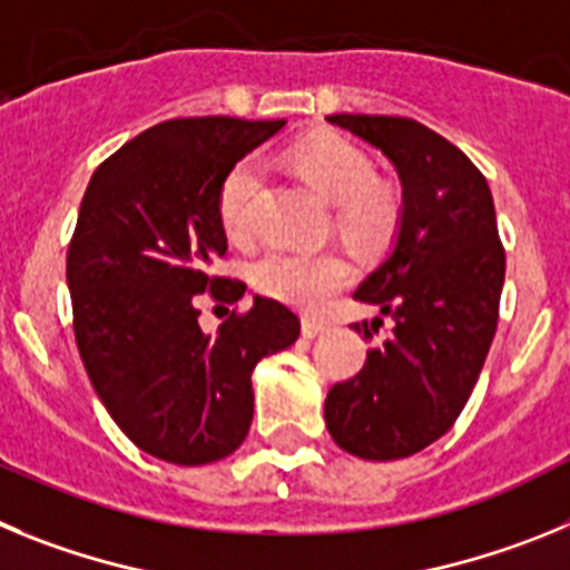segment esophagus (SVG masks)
<instances>
[{"instance_id":"esophagus-1","label":"esophagus","mask_w":570,"mask_h":570,"mask_svg":"<svg viewBox=\"0 0 570 570\" xmlns=\"http://www.w3.org/2000/svg\"><path fill=\"white\" fill-rule=\"evenodd\" d=\"M320 334H325V322L302 320V336H305V340H316Z\"/></svg>"}]
</instances>
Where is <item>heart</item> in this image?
Here are the masks:
<instances>
[{
	"instance_id": "obj_1",
	"label": "heart",
	"mask_w": 570,
	"mask_h": 570,
	"mask_svg": "<svg viewBox=\"0 0 570 570\" xmlns=\"http://www.w3.org/2000/svg\"><path fill=\"white\" fill-rule=\"evenodd\" d=\"M296 174L336 205V225L360 248H380L396 225V199L376 185L374 163L362 148L342 136H322L291 150ZM262 185L256 159H242L225 176L219 190V219L230 239L245 242L254 234V203ZM347 262L334 250L274 248L254 265V282L274 299L296 308H316L325 296L342 288Z\"/></svg>"
}]
</instances>
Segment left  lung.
Wrapping results in <instances>:
<instances>
[{
  "instance_id": "obj_1",
  "label": "left lung",
  "mask_w": 570,
  "mask_h": 570,
  "mask_svg": "<svg viewBox=\"0 0 570 570\" xmlns=\"http://www.w3.org/2000/svg\"><path fill=\"white\" fill-rule=\"evenodd\" d=\"M328 122L380 150L402 185L394 245L354 299L391 334L325 400L336 445L360 460H402L454 425L497 331L505 250L491 188L456 145L402 116L336 114ZM362 322L371 336L382 320ZM360 331V325H356Z\"/></svg>"
}]
</instances>
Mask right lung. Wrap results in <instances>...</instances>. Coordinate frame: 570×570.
Masks as SVG:
<instances>
[{
    "mask_svg": "<svg viewBox=\"0 0 570 570\" xmlns=\"http://www.w3.org/2000/svg\"><path fill=\"white\" fill-rule=\"evenodd\" d=\"M282 128L230 116L159 122L108 156L82 196L68 248L79 354L116 425L156 460L208 465L234 454L254 420L256 362L299 336L294 311L268 296L216 336L196 320L205 291H245L214 276L228 254L219 190Z\"/></svg>",
    "mask_w": 570,
    "mask_h": 570,
    "instance_id": "right-lung-1",
    "label": "right lung"
}]
</instances>
